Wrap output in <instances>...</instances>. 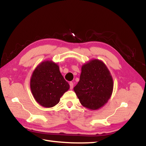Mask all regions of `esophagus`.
Returning a JSON list of instances; mask_svg holds the SVG:
<instances>
[{
  "label": "esophagus",
  "mask_w": 146,
  "mask_h": 146,
  "mask_svg": "<svg viewBox=\"0 0 146 146\" xmlns=\"http://www.w3.org/2000/svg\"><path fill=\"white\" fill-rule=\"evenodd\" d=\"M70 89H73V82H70Z\"/></svg>",
  "instance_id": "esophagus-1"
}]
</instances>
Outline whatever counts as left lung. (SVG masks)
<instances>
[{
    "label": "left lung",
    "instance_id": "8db88e82",
    "mask_svg": "<svg viewBox=\"0 0 146 146\" xmlns=\"http://www.w3.org/2000/svg\"><path fill=\"white\" fill-rule=\"evenodd\" d=\"M80 80L74 91L81 104L90 110H97L107 103L113 91V79L102 60L93 59L82 66Z\"/></svg>",
    "mask_w": 146,
    "mask_h": 146
}]
</instances>
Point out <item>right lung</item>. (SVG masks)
<instances>
[{"label": "right lung", "mask_w": 146, "mask_h": 146, "mask_svg": "<svg viewBox=\"0 0 146 146\" xmlns=\"http://www.w3.org/2000/svg\"><path fill=\"white\" fill-rule=\"evenodd\" d=\"M30 86L34 99L46 108L56 105L60 97L70 89L59 66L52 60L43 61L37 66L32 75Z\"/></svg>", "instance_id": "1"}]
</instances>
